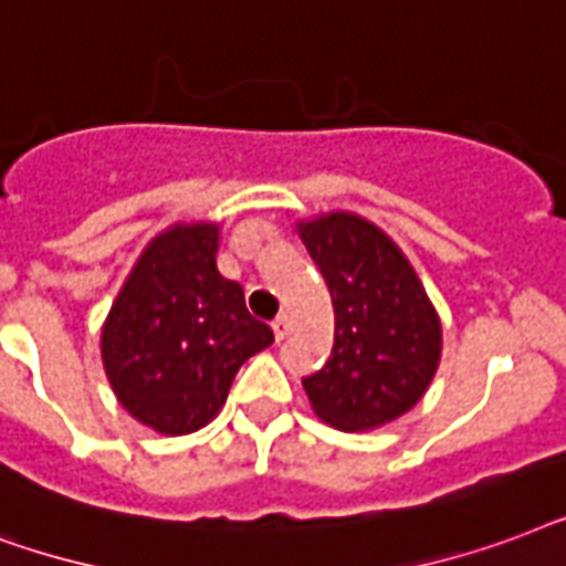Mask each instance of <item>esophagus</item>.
Listing matches in <instances>:
<instances>
[{
    "instance_id": "1",
    "label": "esophagus",
    "mask_w": 566,
    "mask_h": 566,
    "mask_svg": "<svg viewBox=\"0 0 566 566\" xmlns=\"http://www.w3.org/2000/svg\"><path fill=\"white\" fill-rule=\"evenodd\" d=\"M271 327H274V336H277V339H286L289 331H292V318H289L286 313L277 315V318H274V324H271Z\"/></svg>"
}]
</instances>
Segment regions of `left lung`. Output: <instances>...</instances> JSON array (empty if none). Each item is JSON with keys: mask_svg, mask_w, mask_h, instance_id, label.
Listing matches in <instances>:
<instances>
[{"mask_svg": "<svg viewBox=\"0 0 566 566\" xmlns=\"http://www.w3.org/2000/svg\"><path fill=\"white\" fill-rule=\"evenodd\" d=\"M333 301V352L304 378L318 419L339 431H375L405 416L431 387L442 324L401 248L354 212L297 221Z\"/></svg>", "mask_w": 566, "mask_h": 566, "instance_id": "8db88e82", "label": "left lung"}]
</instances>
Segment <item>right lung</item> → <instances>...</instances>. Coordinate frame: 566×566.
I'll list each match as a JSON object with an SVG mask.
<instances>
[{"mask_svg":"<svg viewBox=\"0 0 566 566\" xmlns=\"http://www.w3.org/2000/svg\"><path fill=\"white\" fill-rule=\"evenodd\" d=\"M218 223L182 221L150 239L99 333L117 401L168 437L212 422L239 366L274 343L218 271Z\"/></svg>","mask_w":566,"mask_h":566,"instance_id":"1","label":"right lung"}]
</instances>
